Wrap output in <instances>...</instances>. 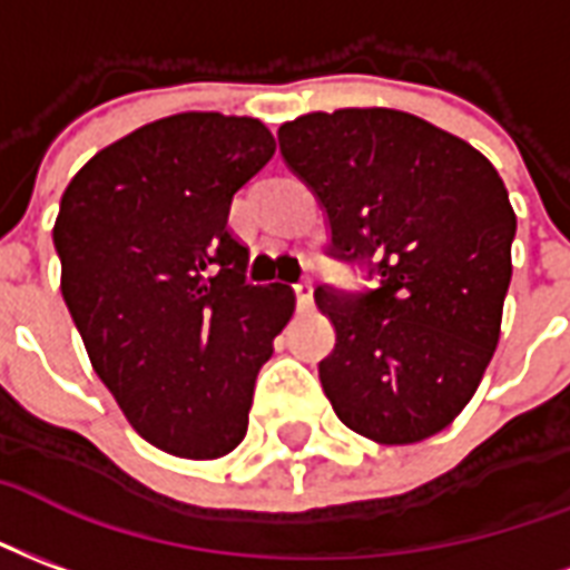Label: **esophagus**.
Segmentation results:
<instances>
[{
  "mask_svg": "<svg viewBox=\"0 0 570 570\" xmlns=\"http://www.w3.org/2000/svg\"><path fill=\"white\" fill-rule=\"evenodd\" d=\"M294 297H297V306L301 309H309L313 306V279L303 276L301 282H294Z\"/></svg>",
  "mask_w": 570,
  "mask_h": 570,
  "instance_id": "1",
  "label": "esophagus"
}]
</instances>
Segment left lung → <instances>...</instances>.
<instances>
[{
    "instance_id": "obj_1",
    "label": "left lung",
    "mask_w": 570,
    "mask_h": 570,
    "mask_svg": "<svg viewBox=\"0 0 570 570\" xmlns=\"http://www.w3.org/2000/svg\"><path fill=\"white\" fill-rule=\"evenodd\" d=\"M279 151L325 212L327 257L371 288L318 285L336 343L318 380L343 425L380 443L438 434L471 401L501 331L517 215L495 166L394 109L282 124Z\"/></svg>"
}]
</instances>
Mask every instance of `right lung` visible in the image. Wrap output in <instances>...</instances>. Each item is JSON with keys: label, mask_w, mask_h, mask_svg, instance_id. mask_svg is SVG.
I'll return each instance as SVG.
<instances>
[{"label": "right lung", "mask_w": 570, "mask_h": 570, "mask_svg": "<svg viewBox=\"0 0 570 570\" xmlns=\"http://www.w3.org/2000/svg\"><path fill=\"white\" fill-rule=\"evenodd\" d=\"M276 154L255 118L185 111L90 157L53 224L63 301L130 425L181 459H218L248 428L257 371L294 291L252 285L227 230L234 194Z\"/></svg>", "instance_id": "obj_1"}]
</instances>
